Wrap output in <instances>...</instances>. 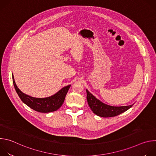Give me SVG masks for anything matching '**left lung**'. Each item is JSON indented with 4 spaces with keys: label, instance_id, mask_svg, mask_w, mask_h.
Segmentation results:
<instances>
[{
    "label": "left lung",
    "instance_id": "obj_1",
    "mask_svg": "<svg viewBox=\"0 0 156 156\" xmlns=\"http://www.w3.org/2000/svg\"><path fill=\"white\" fill-rule=\"evenodd\" d=\"M87 101L94 114L101 117H112L120 115L131 108L133 104L126 106H112L105 104L98 99L86 90Z\"/></svg>",
    "mask_w": 156,
    "mask_h": 156
}]
</instances>
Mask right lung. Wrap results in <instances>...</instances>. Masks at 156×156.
Listing matches in <instances>:
<instances>
[{
	"mask_svg": "<svg viewBox=\"0 0 156 156\" xmlns=\"http://www.w3.org/2000/svg\"><path fill=\"white\" fill-rule=\"evenodd\" d=\"M12 79L16 92L21 100L31 108L42 113L51 112L58 110L63 104L65 96L71 86L70 84L62 87L57 93L51 96L37 98L31 97L21 92L15 83L13 74Z\"/></svg>",
	"mask_w": 156,
	"mask_h": 156,
	"instance_id": "add662e5",
	"label": "right lung"
}]
</instances>
